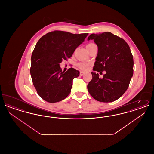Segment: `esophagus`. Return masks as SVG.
I'll return each mask as SVG.
<instances>
[{"label": "esophagus", "instance_id": "1", "mask_svg": "<svg viewBox=\"0 0 154 154\" xmlns=\"http://www.w3.org/2000/svg\"><path fill=\"white\" fill-rule=\"evenodd\" d=\"M85 74V73L84 72H82V71H81L80 72V75H81V76H82L83 75H84Z\"/></svg>", "mask_w": 154, "mask_h": 154}]
</instances>
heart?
Listing matches in <instances>:
<instances>
[{"instance_id":"heart-1","label":"heart","mask_w":154,"mask_h":154,"mask_svg":"<svg viewBox=\"0 0 154 154\" xmlns=\"http://www.w3.org/2000/svg\"><path fill=\"white\" fill-rule=\"evenodd\" d=\"M93 44V43H90V44H88L87 45V46H89V45H91ZM86 46V47H87ZM89 64L87 63H84V62H81L79 63L78 64V67L81 69V70H88V68H89Z\"/></svg>"}]
</instances>
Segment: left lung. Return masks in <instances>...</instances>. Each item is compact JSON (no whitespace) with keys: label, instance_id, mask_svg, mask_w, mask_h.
I'll return each mask as SVG.
<instances>
[{"label":"left lung","instance_id":"left-lung-1","mask_svg":"<svg viewBox=\"0 0 154 154\" xmlns=\"http://www.w3.org/2000/svg\"><path fill=\"white\" fill-rule=\"evenodd\" d=\"M98 52L93 70L106 71L103 78L91 72L92 79L87 88L90 95L101 102H114L123 95L133 74V58L130 47L124 40L111 32L91 34Z\"/></svg>","mask_w":154,"mask_h":154}]
</instances>
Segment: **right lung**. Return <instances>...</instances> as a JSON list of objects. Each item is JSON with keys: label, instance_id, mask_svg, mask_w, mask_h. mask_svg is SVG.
Segmentation results:
<instances>
[{"label": "right lung", "instance_id": "obj_1", "mask_svg": "<svg viewBox=\"0 0 154 154\" xmlns=\"http://www.w3.org/2000/svg\"><path fill=\"white\" fill-rule=\"evenodd\" d=\"M88 35L55 30L37 42L31 57L30 72L38 95L46 102H58L70 93L73 80L80 72L73 67L62 72L59 64L72 56Z\"/></svg>", "mask_w": 154, "mask_h": 154}]
</instances>
